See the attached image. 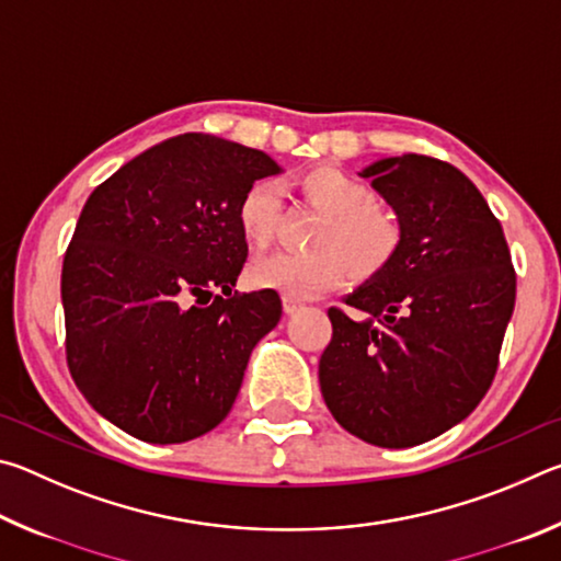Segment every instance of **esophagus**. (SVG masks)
I'll return each instance as SVG.
<instances>
[{
	"instance_id": "34e87169",
	"label": "esophagus",
	"mask_w": 561,
	"mask_h": 561,
	"mask_svg": "<svg viewBox=\"0 0 561 561\" xmlns=\"http://www.w3.org/2000/svg\"><path fill=\"white\" fill-rule=\"evenodd\" d=\"M282 304H284V311H287V314H294V311L301 309V299H297V297H284Z\"/></svg>"
}]
</instances>
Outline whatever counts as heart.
<instances>
[{"instance_id":"obj_1","label":"heart","mask_w":561,"mask_h":561,"mask_svg":"<svg viewBox=\"0 0 561 561\" xmlns=\"http://www.w3.org/2000/svg\"><path fill=\"white\" fill-rule=\"evenodd\" d=\"M299 190L311 207L324 213L314 232L319 250L277 252L250 267L254 287L309 299L339 287L351 274L368 279L381 272L398 250L401 230L391 215L374 205L371 187L336 168H317L299 178ZM282 215V193L270 180L247 187L237 222L252 247H267Z\"/></svg>"}]
</instances>
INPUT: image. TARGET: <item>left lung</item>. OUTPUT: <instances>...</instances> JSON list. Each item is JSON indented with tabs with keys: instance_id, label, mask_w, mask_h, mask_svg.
<instances>
[{
	"instance_id": "1",
	"label": "left lung",
	"mask_w": 561,
	"mask_h": 561,
	"mask_svg": "<svg viewBox=\"0 0 561 561\" xmlns=\"http://www.w3.org/2000/svg\"><path fill=\"white\" fill-rule=\"evenodd\" d=\"M391 205L401 242L386 267L331 307L319 358L341 428L411 448L465 421L497 371L515 309V270L497 217L458 168L393 156L358 173Z\"/></svg>"
}]
</instances>
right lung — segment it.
<instances>
[{
    "label": "right lung",
    "instance_id": "1",
    "mask_svg": "<svg viewBox=\"0 0 561 561\" xmlns=\"http://www.w3.org/2000/svg\"><path fill=\"white\" fill-rule=\"evenodd\" d=\"M279 173L262 150L183 133L83 205L61 272L66 360L93 411L133 438L185 443L220 425L279 324L274 289L232 297L247 260L237 207Z\"/></svg>",
    "mask_w": 561,
    "mask_h": 561
}]
</instances>
